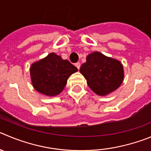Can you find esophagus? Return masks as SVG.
Returning <instances> with one entry per match:
<instances>
[{
    "label": "esophagus",
    "mask_w": 151,
    "mask_h": 151,
    "mask_svg": "<svg viewBox=\"0 0 151 151\" xmlns=\"http://www.w3.org/2000/svg\"><path fill=\"white\" fill-rule=\"evenodd\" d=\"M75 66L77 67V68L79 70V69H80V63H75Z\"/></svg>",
    "instance_id": "obj_1"
}]
</instances>
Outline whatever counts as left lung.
Returning <instances> with one entry per match:
<instances>
[{
  "label": "left lung",
  "instance_id": "obj_1",
  "mask_svg": "<svg viewBox=\"0 0 151 151\" xmlns=\"http://www.w3.org/2000/svg\"><path fill=\"white\" fill-rule=\"evenodd\" d=\"M80 72L84 76L89 88L99 96H106L122 85L124 77L123 65L119 60L98 51L86 56Z\"/></svg>",
  "mask_w": 151,
  "mask_h": 151
}]
</instances>
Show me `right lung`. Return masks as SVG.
I'll return each instance as SVG.
<instances>
[{
  "label": "right lung",
  "mask_w": 151,
  "mask_h": 151,
  "mask_svg": "<svg viewBox=\"0 0 151 151\" xmlns=\"http://www.w3.org/2000/svg\"><path fill=\"white\" fill-rule=\"evenodd\" d=\"M77 68L67 60L50 53L31 65L29 68L33 88L42 95L55 97L63 91L68 77Z\"/></svg>",
  "instance_id": "right-lung-1"
}]
</instances>
